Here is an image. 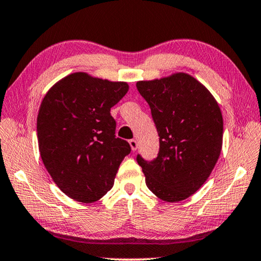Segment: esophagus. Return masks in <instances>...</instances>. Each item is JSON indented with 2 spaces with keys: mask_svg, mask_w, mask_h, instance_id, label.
<instances>
[{
  "mask_svg": "<svg viewBox=\"0 0 261 261\" xmlns=\"http://www.w3.org/2000/svg\"><path fill=\"white\" fill-rule=\"evenodd\" d=\"M129 145H130L132 150H137V148H138V142H137V140H135V139L129 140Z\"/></svg>",
  "mask_w": 261,
  "mask_h": 261,
  "instance_id": "esophagus-1",
  "label": "esophagus"
}]
</instances>
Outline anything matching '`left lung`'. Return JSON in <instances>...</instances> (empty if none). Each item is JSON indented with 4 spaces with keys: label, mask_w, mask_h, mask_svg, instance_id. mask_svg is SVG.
<instances>
[{
    "label": "left lung",
    "mask_w": 261,
    "mask_h": 261,
    "mask_svg": "<svg viewBox=\"0 0 261 261\" xmlns=\"http://www.w3.org/2000/svg\"><path fill=\"white\" fill-rule=\"evenodd\" d=\"M137 88L149 105L160 143L153 160L137 155L147 187L164 201L187 199L202 186L220 155V108L188 74L140 81Z\"/></svg>",
    "instance_id": "1"
}]
</instances>
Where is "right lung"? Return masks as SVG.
Segmentation results:
<instances>
[{"instance_id": "add662e5", "label": "right lung", "mask_w": 261, "mask_h": 261, "mask_svg": "<svg viewBox=\"0 0 261 261\" xmlns=\"http://www.w3.org/2000/svg\"><path fill=\"white\" fill-rule=\"evenodd\" d=\"M128 92L126 82L74 73L49 89L37 115L41 159L54 182L76 201L102 198L114 185L126 140L116 138L111 108Z\"/></svg>"}]
</instances>
